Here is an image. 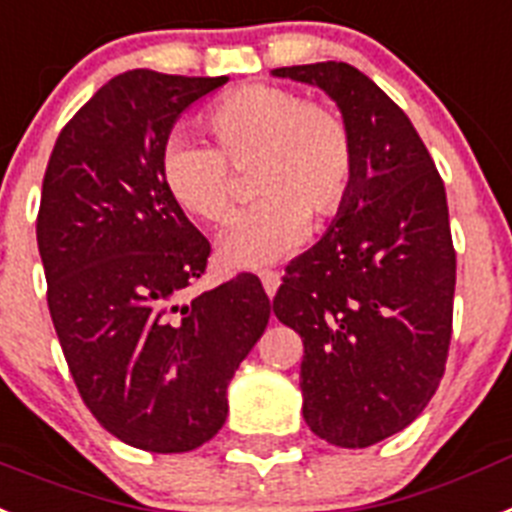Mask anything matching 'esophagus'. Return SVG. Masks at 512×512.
Instances as JSON below:
<instances>
[{
  "label": "esophagus",
  "mask_w": 512,
  "mask_h": 512,
  "mask_svg": "<svg viewBox=\"0 0 512 512\" xmlns=\"http://www.w3.org/2000/svg\"><path fill=\"white\" fill-rule=\"evenodd\" d=\"M260 281H263L265 286V294L273 296L278 291V286H281V273H276V270H263V273H260Z\"/></svg>",
  "instance_id": "34e87169"
}]
</instances>
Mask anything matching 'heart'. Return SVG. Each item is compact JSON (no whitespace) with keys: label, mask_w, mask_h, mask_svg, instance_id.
Wrapping results in <instances>:
<instances>
[{"label":"heart","mask_w":512,"mask_h":512,"mask_svg":"<svg viewBox=\"0 0 512 512\" xmlns=\"http://www.w3.org/2000/svg\"><path fill=\"white\" fill-rule=\"evenodd\" d=\"M218 148L171 137L161 150V182L179 208L205 223H226L234 210V166L252 169L257 200L218 244L229 268L257 270L291 255L309 218L330 221L349 203L356 143L336 106L304 101L281 85H242L205 114Z\"/></svg>","instance_id":"heart-1"}]
</instances>
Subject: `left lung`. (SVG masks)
<instances>
[{"mask_svg":"<svg viewBox=\"0 0 512 512\" xmlns=\"http://www.w3.org/2000/svg\"><path fill=\"white\" fill-rule=\"evenodd\" d=\"M338 103L356 143L349 203L291 260L273 312L304 343V422L338 448L409 427L435 395L453 333L445 184L411 119L346 62L278 67Z\"/></svg>","mask_w":512,"mask_h":512,"instance_id":"8db88e82","label":"left lung"}]
</instances>
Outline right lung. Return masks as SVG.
<instances>
[{"label":"right lung","mask_w":512,"mask_h":512,"mask_svg":"<svg viewBox=\"0 0 512 512\" xmlns=\"http://www.w3.org/2000/svg\"><path fill=\"white\" fill-rule=\"evenodd\" d=\"M226 80L111 77L64 124L44 174L36 236L67 367L98 424L150 453H187L223 427L226 388L273 307L252 273L187 294L210 242L158 169L176 117Z\"/></svg>","instance_id":"add662e5"}]
</instances>
